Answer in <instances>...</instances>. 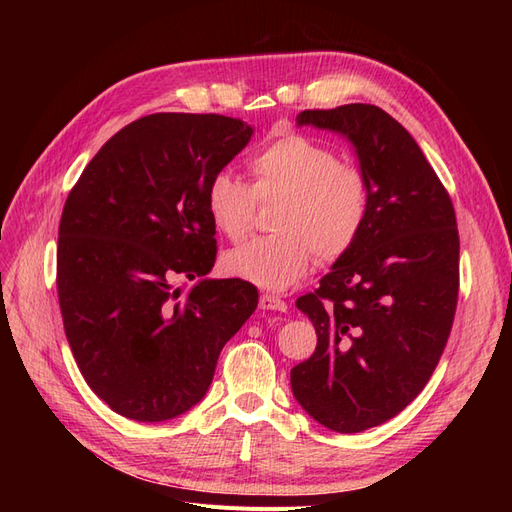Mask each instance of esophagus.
<instances>
[{"label": "esophagus", "mask_w": 512, "mask_h": 512, "mask_svg": "<svg viewBox=\"0 0 512 512\" xmlns=\"http://www.w3.org/2000/svg\"><path fill=\"white\" fill-rule=\"evenodd\" d=\"M260 309H267V312H286L288 305L284 299L277 297V294L262 292L260 294Z\"/></svg>", "instance_id": "34e87169"}]
</instances>
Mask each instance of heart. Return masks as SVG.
Masks as SVG:
<instances>
[{"mask_svg":"<svg viewBox=\"0 0 512 512\" xmlns=\"http://www.w3.org/2000/svg\"><path fill=\"white\" fill-rule=\"evenodd\" d=\"M252 185L220 170L205 188L213 228L241 241L254 228L258 203H273L277 232L245 243L226 256V269L267 290H286L320 262L346 256L369 218V185L361 168L339 162L314 138L286 134L247 162Z\"/></svg>","mask_w":512,"mask_h":512,"instance_id":"1","label":"heart"}]
</instances>
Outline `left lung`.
Here are the masks:
<instances>
[{
  "mask_svg": "<svg viewBox=\"0 0 512 512\" xmlns=\"http://www.w3.org/2000/svg\"><path fill=\"white\" fill-rule=\"evenodd\" d=\"M297 123L348 136L369 185L361 239L297 299L318 346L290 371L309 416L356 433L404 410L446 348L459 294L455 209L421 147L382 108H314Z\"/></svg>",
  "mask_w": 512,
  "mask_h": 512,
  "instance_id": "left-lung-1",
  "label": "left lung"
}]
</instances>
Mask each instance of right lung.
<instances>
[{
  "instance_id": "obj_1",
  "label": "right lung",
  "mask_w": 512,
  "mask_h": 512,
  "mask_svg": "<svg viewBox=\"0 0 512 512\" xmlns=\"http://www.w3.org/2000/svg\"><path fill=\"white\" fill-rule=\"evenodd\" d=\"M250 138L224 115H147L108 138L66 198L57 294L68 344L89 389L132 421L196 406L258 305L250 282L203 280L218 254L205 188ZM183 276L201 282L177 289Z\"/></svg>"
}]
</instances>
